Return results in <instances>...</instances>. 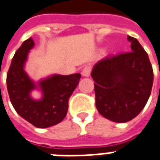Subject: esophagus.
I'll return each instance as SVG.
<instances>
[{
  "label": "esophagus",
  "mask_w": 160,
  "mask_h": 160,
  "mask_svg": "<svg viewBox=\"0 0 160 160\" xmlns=\"http://www.w3.org/2000/svg\"><path fill=\"white\" fill-rule=\"evenodd\" d=\"M90 72H91L90 66H85V67L82 69V72H81V73H82V75H83L84 77H88V76L90 75Z\"/></svg>",
  "instance_id": "obj_1"
}]
</instances>
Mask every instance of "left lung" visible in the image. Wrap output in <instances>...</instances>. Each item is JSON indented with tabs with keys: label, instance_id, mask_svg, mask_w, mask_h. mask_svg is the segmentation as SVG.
Instances as JSON below:
<instances>
[{
	"label": "left lung",
	"instance_id": "obj_1",
	"mask_svg": "<svg viewBox=\"0 0 160 160\" xmlns=\"http://www.w3.org/2000/svg\"><path fill=\"white\" fill-rule=\"evenodd\" d=\"M128 40L130 52L107 57L96 63L91 72L98 112L118 123L128 122L142 112L153 84L148 54L135 38L128 36Z\"/></svg>",
	"mask_w": 160,
	"mask_h": 160
}]
</instances>
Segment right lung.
I'll list each match as a JSON object with an SVG mask.
<instances>
[{"label":"right lung","mask_w":160,"mask_h":160,"mask_svg":"<svg viewBox=\"0 0 160 160\" xmlns=\"http://www.w3.org/2000/svg\"><path fill=\"white\" fill-rule=\"evenodd\" d=\"M34 42L29 38L16 51L7 74V88L10 102L16 112L39 128L60 123L68 111V100L79 84L81 75L53 74L38 84L31 80L25 71V63ZM40 88L42 98L30 97L33 89Z\"/></svg>","instance_id":"1"}]
</instances>
